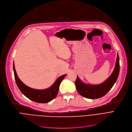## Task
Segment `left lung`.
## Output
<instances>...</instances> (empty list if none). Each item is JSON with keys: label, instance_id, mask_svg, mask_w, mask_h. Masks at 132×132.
I'll return each instance as SVG.
<instances>
[{"label": "left lung", "instance_id": "1", "mask_svg": "<svg viewBox=\"0 0 132 132\" xmlns=\"http://www.w3.org/2000/svg\"><path fill=\"white\" fill-rule=\"evenodd\" d=\"M120 70L119 57L118 54L114 69L111 76L102 84L98 85L87 84L84 83L77 76L75 81L76 89L79 95L86 98L97 99L104 96L114 85L119 76Z\"/></svg>", "mask_w": 132, "mask_h": 132}]
</instances>
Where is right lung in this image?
Segmentation results:
<instances>
[{"label":"right lung","mask_w":132,"mask_h":132,"mask_svg":"<svg viewBox=\"0 0 132 132\" xmlns=\"http://www.w3.org/2000/svg\"><path fill=\"white\" fill-rule=\"evenodd\" d=\"M13 71L16 85L22 93L32 101L39 103H47L56 97L59 92L60 83L67 75L65 74L59 77L55 81L53 85L48 89L45 90H36L27 86L18 78L15 69L14 63Z\"/></svg>","instance_id":"add662e5"}]
</instances>
